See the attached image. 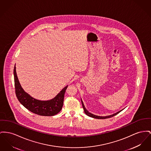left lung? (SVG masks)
<instances>
[{"instance_id":"obj_1","label":"left lung","mask_w":151,"mask_h":151,"mask_svg":"<svg viewBox=\"0 0 151 151\" xmlns=\"http://www.w3.org/2000/svg\"><path fill=\"white\" fill-rule=\"evenodd\" d=\"M81 101L82 106H83V109H84V111L85 114H86L87 115L89 116V117H93V118H95V119H107V118L112 117H113V116H114L116 115L117 114H118L119 112H120L123 110V109H122V110L119 111V112H116L115 114H114L111 115L106 116H100L95 115H93V114H91V113L89 112L86 109V108H85L84 105V104H83V101H82V100H81Z\"/></svg>"}]
</instances>
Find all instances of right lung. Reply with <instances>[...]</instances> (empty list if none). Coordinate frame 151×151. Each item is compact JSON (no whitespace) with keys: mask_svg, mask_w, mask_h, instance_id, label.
Here are the masks:
<instances>
[{"mask_svg":"<svg viewBox=\"0 0 151 151\" xmlns=\"http://www.w3.org/2000/svg\"><path fill=\"white\" fill-rule=\"evenodd\" d=\"M15 93L19 102L28 110L37 115L51 116L58 114L62 108L64 97L68 86L65 87L55 97L50 100H40L31 96L22 87L16 72L14 69Z\"/></svg>","mask_w":151,"mask_h":151,"instance_id":"add662e5","label":"right lung"}]
</instances>
